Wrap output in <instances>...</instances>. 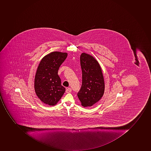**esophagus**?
<instances>
[{
  "instance_id": "obj_1",
  "label": "esophagus",
  "mask_w": 151,
  "mask_h": 151,
  "mask_svg": "<svg viewBox=\"0 0 151 151\" xmlns=\"http://www.w3.org/2000/svg\"><path fill=\"white\" fill-rule=\"evenodd\" d=\"M72 91V89H71V88H67L66 89V90H65V92L67 93H69L71 92Z\"/></svg>"
}]
</instances>
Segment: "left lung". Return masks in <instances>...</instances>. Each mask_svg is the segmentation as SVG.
Segmentation results:
<instances>
[{
	"instance_id": "8db88e82",
	"label": "left lung",
	"mask_w": 151,
	"mask_h": 151,
	"mask_svg": "<svg viewBox=\"0 0 151 151\" xmlns=\"http://www.w3.org/2000/svg\"><path fill=\"white\" fill-rule=\"evenodd\" d=\"M80 58L82 84L77 96L82 106H91L104 95V76L100 65L92 56L83 52Z\"/></svg>"
}]
</instances>
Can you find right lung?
Wrapping results in <instances>:
<instances>
[{"label":"right lung","mask_w":151,"mask_h":151,"mask_svg":"<svg viewBox=\"0 0 151 151\" xmlns=\"http://www.w3.org/2000/svg\"><path fill=\"white\" fill-rule=\"evenodd\" d=\"M67 56V52H53L45 56L38 65L34 89L38 98L45 104L55 105L65 93V88L61 85L58 71Z\"/></svg>","instance_id":"add662e5"}]
</instances>
